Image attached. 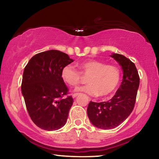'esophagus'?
Instances as JSON below:
<instances>
[{
  "label": "esophagus",
  "mask_w": 159,
  "mask_h": 159,
  "mask_svg": "<svg viewBox=\"0 0 159 159\" xmlns=\"http://www.w3.org/2000/svg\"><path fill=\"white\" fill-rule=\"evenodd\" d=\"M79 93H74L73 94V95H72V97H73V98H76V96H78V95H79Z\"/></svg>",
  "instance_id": "esophagus-1"
}]
</instances>
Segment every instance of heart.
Returning a JSON list of instances; mask_svg holds the SVG:
<instances>
[{
  "label": "heart",
  "mask_w": 159,
  "mask_h": 159,
  "mask_svg": "<svg viewBox=\"0 0 159 159\" xmlns=\"http://www.w3.org/2000/svg\"><path fill=\"white\" fill-rule=\"evenodd\" d=\"M78 67L80 71L74 66L66 65L61 73L63 81L72 87H76L80 83L81 75L88 76L86 82L88 84L78 88V91L105 98L114 92L120 82L119 69L113 64H107L100 60H88L79 63Z\"/></svg>",
  "instance_id": "b5f03b06"
}]
</instances>
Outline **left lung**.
<instances>
[{
    "label": "left lung",
    "mask_w": 159,
    "mask_h": 159,
    "mask_svg": "<svg viewBox=\"0 0 159 159\" xmlns=\"http://www.w3.org/2000/svg\"><path fill=\"white\" fill-rule=\"evenodd\" d=\"M111 56L122 67L121 85L109 101L99 103L90 101L87 109L91 123L97 128L104 130L117 127L131 114L139 85L138 71L133 61L120 54H113Z\"/></svg>",
    "instance_id": "obj_1"
}]
</instances>
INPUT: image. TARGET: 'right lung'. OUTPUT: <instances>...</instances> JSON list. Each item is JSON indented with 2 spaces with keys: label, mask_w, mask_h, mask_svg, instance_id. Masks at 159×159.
I'll return each instance as SVG.
<instances>
[{
  "label": "right lung",
  "mask_w": 159,
  "mask_h": 159,
  "mask_svg": "<svg viewBox=\"0 0 159 159\" xmlns=\"http://www.w3.org/2000/svg\"><path fill=\"white\" fill-rule=\"evenodd\" d=\"M73 61L67 54L50 50L34 55L24 70L21 88L26 109L43 130H56L65 125L74 99L61 73Z\"/></svg>",
  "instance_id": "obj_1"
}]
</instances>
